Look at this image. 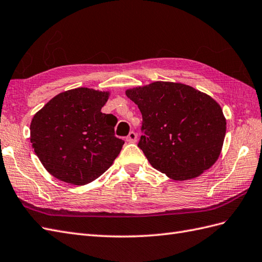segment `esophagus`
<instances>
[{"label":"esophagus","instance_id":"1","mask_svg":"<svg viewBox=\"0 0 262 262\" xmlns=\"http://www.w3.org/2000/svg\"><path fill=\"white\" fill-rule=\"evenodd\" d=\"M126 140L128 143H135L136 140H137V135H136V133H134V132H130L129 133V135L126 137Z\"/></svg>","mask_w":262,"mask_h":262}]
</instances>
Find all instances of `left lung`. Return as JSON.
Listing matches in <instances>:
<instances>
[{"mask_svg": "<svg viewBox=\"0 0 262 262\" xmlns=\"http://www.w3.org/2000/svg\"><path fill=\"white\" fill-rule=\"evenodd\" d=\"M125 93L142 113L145 135L138 147L154 168L183 182L217 162L227 127L211 96L189 85L160 80Z\"/></svg>", "mask_w": 262, "mask_h": 262, "instance_id": "8db88e82", "label": "left lung"}]
</instances>
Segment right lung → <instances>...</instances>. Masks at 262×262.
Returning <instances> with one entry per match:
<instances>
[{
  "instance_id": "right-lung-1",
  "label": "right lung",
  "mask_w": 262,
  "mask_h": 262,
  "mask_svg": "<svg viewBox=\"0 0 262 262\" xmlns=\"http://www.w3.org/2000/svg\"><path fill=\"white\" fill-rule=\"evenodd\" d=\"M110 95L87 87L65 91L33 117L31 143L53 177L83 186L113 165L124 140L115 137L116 117L100 112Z\"/></svg>"
}]
</instances>
